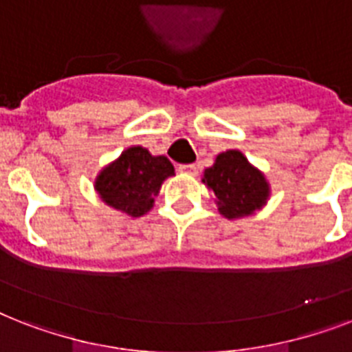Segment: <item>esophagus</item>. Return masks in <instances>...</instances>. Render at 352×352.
Instances as JSON below:
<instances>
[{
  "mask_svg": "<svg viewBox=\"0 0 352 352\" xmlns=\"http://www.w3.org/2000/svg\"><path fill=\"white\" fill-rule=\"evenodd\" d=\"M179 171L181 173H188V175H197L199 168L195 164H181L179 166Z\"/></svg>",
  "mask_w": 352,
  "mask_h": 352,
  "instance_id": "1",
  "label": "esophagus"
}]
</instances>
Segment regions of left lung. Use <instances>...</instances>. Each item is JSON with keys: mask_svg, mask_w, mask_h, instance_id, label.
Instances as JSON below:
<instances>
[{"mask_svg": "<svg viewBox=\"0 0 352 352\" xmlns=\"http://www.w3.org/2000/svg\"><path fill=\"white\" fill-rule=\"evenodd\" d=\"M203 182L214 190L219 212L228 219L254 214L268 199V182L237 149L217 155L214 166L204 170Z\"/></svg>", "mask_w": 352, "mask_h": 352, "instance_id": "obj_1", "label": "left lung"}]
</instances>
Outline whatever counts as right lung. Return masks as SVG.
<instances>
[{
	"mask_svg": "<svg viewBox=\"0 0 352 352\" xmlns=\"http://www.w3.org/2000/svg\"><path fill=\"white\" fill-rule=\"evenodd\" d=\"M170 175H175L170 160L135 146L100 171L95 188L104 203L131 217H140L151 210L160 184Z\"/></svg>",
	"mask_w": 352,
	"mask_h": 352,
	"instance_id": "right-lung-1",
	"label": "right lung"
}]
</instances>
